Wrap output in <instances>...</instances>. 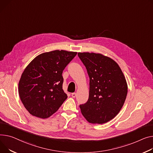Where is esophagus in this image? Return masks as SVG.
I'll return each instance as SVG.
<instances>
[{
    "instance_id": "34e87169",
    "label": "esophagus",
    "mask_w": 153,
    "mask_h": 153,
    "mask_svg": "<svg viewBox=\"0 0 153 153\" xmlns=\"http://www.w3.org/2000/svg\"><path fill=\"white\" fill-rule=\"evenodd\" d=\"M71 95H72L73 98H75L76 97V93H73L72 94H71Z\"/></svg>"
}]
</instances>
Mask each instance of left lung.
<instances>
[{
    "label": "left lung",
    "mask_w": 153,
    "mask_h": 153,
    "mask_svg": "<svg viewBox=\"0 0 153 153\" xmlns=\"http://www.w3.org/2000/svg\"><path fill=\"white\" fill-rule=\"evenodd\" d=\"M78 56L90 79L88 100L79 106L90 123L102 124L115 117L123 108L127 84L118 64L100 53L83 52Z\"/></svg>",
    "instance_id": "8db88e82"
}]
</instances>
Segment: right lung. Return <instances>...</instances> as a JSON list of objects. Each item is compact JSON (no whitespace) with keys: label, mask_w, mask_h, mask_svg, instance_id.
Returning a JSON list of instances; mask_svg holds the SVG:
<instances>
[{"label":"right lung","mask_w":153,"mask_h":153,"mask_svg":"<svg viewBox=\"0 0 153 153\" xmlns=\"http://www.w3.org/2000/svg\"><path fill=\"white\" fill-rule=\"evenodd\" d=\"M77 52L54 50L37 56L24 70L18 92L25 108L36 117L46 119L68 98L63 90V71Z\"/></svg>","instance_id":"add662e5"}]
</instances>
